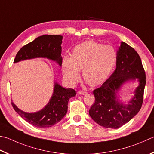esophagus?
<instances>
[{
	"label": "esophagus",
	"mask_w": 154,
	"mask_h": 154,
	"mask_svg": "<svg viewBox=\"0 0 154 154\" xmlns=\"http://www.w3.org/2000/svg\"><path fill=\"white\" fill-rule=\"evenodd\" d=\"M78 94L80 95H85L87 94V92L84 91H82V90H79V91H78Z\"/></svg>",
	"instance_id": "obj_1"
}]
</instances>
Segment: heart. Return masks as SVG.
I'll return each mask as SVG.
<instances>
[{"instance_id":"b5f03b06","label":"heart","mask_w":154,"mask_h":154,"mask_svg":"<svg viewBox=\"0 0 154 154\" xmlns=\"http://www.w3.org/2000/svg\"><path fill=\"white\" fill-rule=\"evenodd\" d=\"M116 61L117 52L112 46L85 41L75 47L71 57H63V77L69 85L73 86L79 82L82 70L83 78L89 85H98L110 76Z\"/></svg>"}]
</instances>
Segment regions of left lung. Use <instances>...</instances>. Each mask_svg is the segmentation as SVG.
Segmentation results:
<instances>
[{
	"instance_id": "1",
	"label": "left lung",
	"mask_w": 154,
	"mask_h": 154,
	"mask_svg": "<svg viewBox=\"0 0 154 154\" xmlns=\"http://www.w3.org/2000/svg\"><path fill=\"white\" fill-rule=\"evenodd\" d=\"M138 79L139 85L128 105L119 102L116 94L125 82ZM141 58L135 49L122 42L117 51L116 68L100 88L94 90L95 102L89 109L91 119L106 128H118L139 112L143 101L146 83Z\"/></svg>"
}]
</instances>
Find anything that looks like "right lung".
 Listing matches in <instances>:
<instances>
[{"label": "right lung", "instance_id": "1", "mask_svg": "<svg viewBox=\"0 0 154 154\" xmlns=\"http://www.w3.org/2000/svg\"><path fill=\"white\" fill-rule=\"evenodd\" d=\"M62 35H43L26 44L19 50L14 63L35 58H46L62 65L61 44ZM76 95L72 89H65L55 82L54 91L48 104L41 110L34 113H27L17 107L11 102L14 110L24 120L38 128L51 127L63 119L68 110L69 99Z\"/></svg>", "mask_w": 154, "mask_h": 154}]
</instances>
